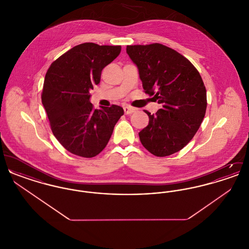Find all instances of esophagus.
<instances>
[{
	"label": "esophagus",
	"mask_w": 249,
	"mask_h": 249,
	"mask_svg": "<svg viewBox=\"0 0 249 249\" xmlns=\"http://www.w3.org/2000/svg\"><path fill=\"white\" fill-rule=\"evenodd\" d=\"M134 111H135V109H134V108H132V107H124V112H125V114H126V115H130V114H132Z\"/></svg>",
	"instance_id": "obj_1"
}]
</instances>
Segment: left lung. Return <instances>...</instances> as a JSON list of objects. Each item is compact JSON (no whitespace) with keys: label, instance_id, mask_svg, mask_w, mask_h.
Segmentation results:
<instances>
[{"label":"left lung","instance_id":"obj_1","mask_svg":"<svg viewBox=\"0 0 249 249\" xmlns=\"http://www.w3.org/2000/svg\"><path fill=\"white\" fill-rule=\"evenodd\" d=\"M137 66L145 93L161 105L156 114L145 111L148 125L139 132L143 147L157 157L186 146L205 116L206 89L200 72L189 59L161 44L127 46Z\"/></svg>","mask_w":249,"mask_h":249}]
</instances>
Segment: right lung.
Instances as JSON below:
<instances>
[{"label":"right lung","mask_w":249,"mask_h":249,"mask_svg":"<svg viewBox=\"0 0 249 249\" xmlns=\"http://www.w3.org/2000/svg\"><path fill=\"white\" fill-rule=\"evenodd\" d=\"M120 46L84 43L53 61L46 73L42 104L50 128L61 145L83 158H92L107 146L123 108L94 109L89 90L101 80L103 69L116 59Z\"/></svg>","instance_id":"1"}]
</instances>
